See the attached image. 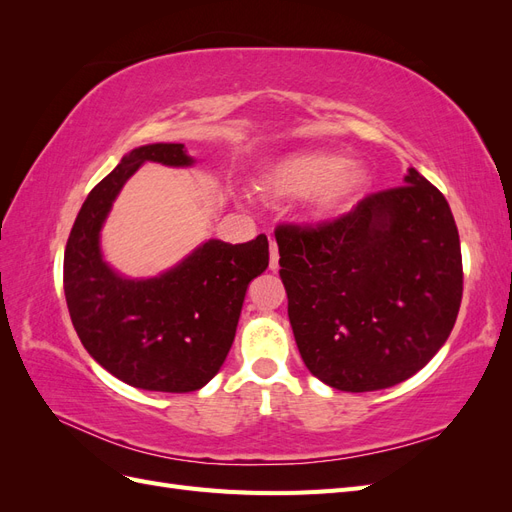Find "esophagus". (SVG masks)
Wrapping results in <instances>:
<instances>
[{
	"mask_svg": "<svg viewBox=\"0 0 512 512\" xmlns=\"http://www.w3.org/2000/svg\"><path fill=\"white\" fill-rule=\"evenodd\" d=\"M280 267V252H277V243L275 239H271V254H269V269L275 271Z\"/></svg>",
	"mask_w": 512,
	"mask_h": 512,
	"instance_id": "34e87169",
	"label": "esophagus"
}]
</instances>
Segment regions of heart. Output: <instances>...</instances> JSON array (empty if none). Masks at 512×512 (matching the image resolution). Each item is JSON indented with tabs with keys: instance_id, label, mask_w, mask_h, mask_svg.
Here are the masks:
<instances>
[{
	"instance_id": "b5f03b06",
	"label": "heart",
	"mask_w": 512,
	"mask_h": 512,
	"mask_svg": "<svg viewBox=\"0 0 512 512\" xmlns=\"http://www.w3.org/2000/svg\"><path fill=\"white\" fill-rule=\"evenodd\" d=\"M367 185V168L359 160L335 153L309 151L277 160L260 177V188L271 198L307 196L312 215L320 220L350 209Z\"/></svg>"
}]
</instances>
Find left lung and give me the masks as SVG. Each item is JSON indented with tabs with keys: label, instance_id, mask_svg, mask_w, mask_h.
Wrapping results in <instances>:
<instances>
[{
	"label": "left lung",
	"instance_id": "8db88e82",
	"mask_svg": "<svg viewBox=\"0 0 512 512\" xmlns=\"http://www.w3.org/2000/svg\"><path fill=\"white\" fill-rule=\"evenodd\" d=\"M275 239L301 359L333 389H389L451 335L463 292L459 232L418 170L337 220L284 224Z\"/></svg>",
	"mask_w": 512,
	"mask_h": 512
}]
</instances>
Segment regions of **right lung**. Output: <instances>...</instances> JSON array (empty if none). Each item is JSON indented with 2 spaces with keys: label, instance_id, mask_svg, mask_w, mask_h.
Instances as JSON below:
<instances>
[{
  "label": "right lung",
  "instance_id": "right-lung-1",
  "mask_svg": "<svg viewBox=\"0 0 512 512\" xmlns=\"http://www.w3.org/2000/svg\"><path fill=\"white\" fill-rule=\"evenodd\" d=\"M145 162L192 166L194 158L181 143L138 147L89 192L66 243V303L85 350L115 378L145 391L190 393L226 361L247 286L269 267V241L209 239L151 280L115 273L102 260L100 230L123 183Z\"/></svg>",
  "mask_w": 512,
  "mask_h": 512
}]
</instances>
